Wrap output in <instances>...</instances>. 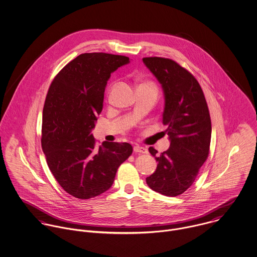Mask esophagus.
I'll return each instance as SVG.
<instances>
[{
  "mask_svg": "<svg viewBox=\"0 0 257 257\" xmlns=\"http://www.w3.org/2000/svg\"><path fill=\"white\" fill-rule=\"evenodd\" d=\"M133 151H134L135 153H139V154H147V153H148V150H147L146 148L141 147V146H139V145H135L134 148H133Z\"/></svg>",
  "mask_w": 257,
  "mask_h": 257,
  "instance_id": "esophagus-1",
  "label": "esophagus"
}]
</instances>
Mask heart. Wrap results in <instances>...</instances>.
I'll return each instance as SVG.
<instances>
[{
  "label": "heart",
  "instance_id": "heart-1",
  "mask_svg": "<svg viewBox=\"0 0 257 257\" xmlns=\"http://www.w3.org/2000/svg\"><path fill=\"white\" fill-rule=\"evenodd\" d=\"M140 86H154L152 84H148V83H144V84H141Z\"/></svg>",
  "mask_w": 257,
  "mask_h": 257
}]
</instances>
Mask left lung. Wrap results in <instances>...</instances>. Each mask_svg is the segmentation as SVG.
Instances as JSON below:
<instances>
[{"label":"left lung","mask_w":257,"mask_h":257,"mask_svg":"<svg viewBox=\"0 0 257 257\" xmlns=\"http://www.w3.org/2000/svg\"><path fill=\"white\" fill-rule=\"evenodd\" d=\"M143 63L163 88V124L168 126L166 133L171 142L161 155L153 147L149 149L158 166L146 181L156 192L177 196L192 185L209 155V109L197 80L176 62L149 57L143 58Z\"/></svg>","instance_id":"1"}]
</instances>
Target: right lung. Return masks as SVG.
<instances>
[{"instance_id":"obj_1","label":"right lung","mask_w":257,"mask_h":257,"mask_svg":"<svg viewBox=\"0 0 257 257\" xmlns=\"http://www.w3.org/2000/svg\"><path fill=\"white\" fill-rule=\"evenodd\" d=\"M130 59L85 53L67 64L49 87L42 116L41 144L48 167L69 194L89 199L107 191L119 166L132 154L128 143L95 148L92 129L103 107L111 74Z\"/></svg>"}]
</instances>
